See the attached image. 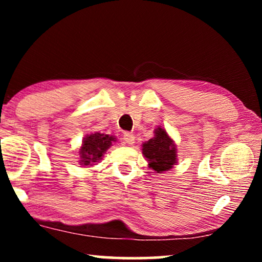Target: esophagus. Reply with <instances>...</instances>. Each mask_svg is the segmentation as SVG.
Listing matches in <instances>:
<instances>
[{
  "instance_id": "esophagus-1",
  "label": "esophagus",
  "mask_w": 262,
  "mask_h": 262,
  "mask_svg": "<svg viewBox=\"0 0 262 262\" xmlns=\"http://www.w3.org/2000/svg\"><path fill=\"white\" fill-rule=\"evenodd\" d=\"M124 142L125 143H127V144H134L135 143V139H136V137L132 134H130V132H125L124 134Z\"/></svg>"
}]
</instances>
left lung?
I'll return each instance as SVG.
<instances>
[{"mask_svg": "<svg viewBox=\"0 0 262 262\" xmlns=\"http://www.w3.org/2000/svg\"><path fill=\"white\" fill-rule=\"evenodd\" d=\"M155 136L143 144V155L146 157L149 167L157 173L169 170L178 162L177 146L164 128H156Z\"/></svg>", "mask_w": 262, "mask_h": 262, "instance_id": "1", "label": "left lung"}]
</instances>
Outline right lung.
Instances as JSON below:
<instances>
[{"mask_svg": "<svg viewBox=\"0 0 262 262\" xmlns=\"http://www.w3.org/2000/svg\"><path fill=\"white\" fill-rule=\"evenodd\" d=\"M112 142H116L113 136L98 134V132L87 135L83 138L80 149V163L83 166H89V164L99 162L106 150L112 145Z\"/></svg>", "mask_w": 262, "mask_h": 262, "instance_id": "1", "label": "right lung"}]
</instances>
